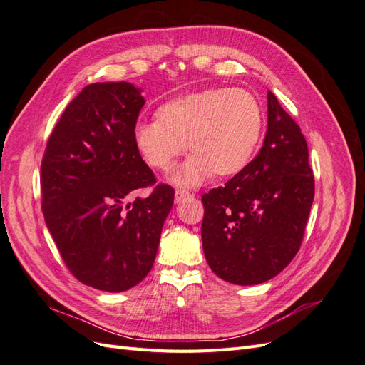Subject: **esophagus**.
I'll use <instances>...</instances> for the list:
<instances>
[{"instance_id":"obj_1","label":"esophagus","mask_w":365,"mask_h":365,"mask_svg":"<svg viewBox=\"0 0 365 365\" xmlns=\"http://www.w3.org/2000/svg\"><path fill=\"white\" fill-rule=\"evenodd\" d=\"M189 196H192V193H190V192L178 189V190L175 192V202H176V204H180V202H182V201L185 200V197H189Z\"/></svg>"}]
</instances>
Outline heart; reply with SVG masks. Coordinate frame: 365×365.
I'll list each match as a JSON object with an SVG mask.
<instances>
[{"label": "heart", "mask_w": 365, "mask_h": 365, "mask_svg": "<svg viewBox=\"0 0 365 365\" xmlns=\"http://www.w3.org/2000/svg\"><path fill=\"white\" fill-rule=\"evenodd\" d=\"M263 120V108L250 91L208 88L161 105L157 118L135 125L134 140L158 170H169L187 148L193 155L175 180L196 184L210 173L228 176L244 169L257 148Z\"/></svg>", "instance_id": "b5f03b06"}]
</instances>
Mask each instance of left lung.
I'll use <instances>...</instances> for the list:
<instances>
[{"instance_id": "left-lung-1", "label": "left lung", "mask_w": 365, "mask_h": 365, "mask_svg": "<svg viewBox=\"0 0 365 365\" xmlns=\"http://www.w3.org/2000/svg\"><path fill=\"white\" fill-rule=\"evenodd\" d=\"M314 193L306 138L268 91V130L257 157L201 197L208 267L242 286L275 277L302 247Z\"/></svg>"}]
</instances>
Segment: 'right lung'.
Instances as JSON below:
<instances>
[{
	"mask_svg": "<svg viewBox=\"0 0 365 365\" xmlns=\"http://www.w3.org/2000/svg\"><path fill=\"white\" fill-rule=\"evenodd\" d=\"M143 105L128 82L85 86L65 108L41 163L42 213L65 267L106 292L134 288L149 274L173 205L175 190L157 184L135 145ZM148 186L149 195L127 202Z\"/></svg>",
	"mask_w": 365,
	"mask_h": 365,
	"instance_id": "right-lung-1",
	"label": "right lung"
}]
</instances>
